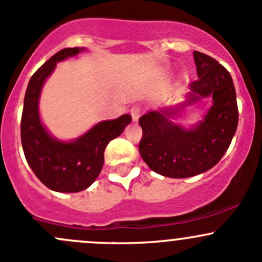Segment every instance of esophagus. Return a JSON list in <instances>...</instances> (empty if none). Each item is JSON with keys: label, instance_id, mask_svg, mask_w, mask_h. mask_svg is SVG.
<instances>
[{"label": "esophagus", "instance_id": "esophagus-1", "mask_svg": "<svg viewBox=\"0 0 262 262\" xmlns=\"http://www.w3.org/2000/svg\"><path fill=\"white\" fill-rule=\"evenodd\" d=\"M140 114H142V109L139 105H133L130 108V115L133 118V122H138Z\"/></svg>", "mask_w": 262, "mask_h": 262}]
</instances>
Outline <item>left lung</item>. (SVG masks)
<instances>
[{
    "instance_id": "1",
    "label": "left lung",
    "mask_w": 262,
    "mask_h": 262,
    "mask_svg": "<svg viewBox=\"0 0 262 262\" xmlns=\"http://www.w3.org/2000/svg\"><path fill=\"white\" fill-rule=\"evenodd\" d=\"M193 57L198 79L189 84L186 101L139 118L140 156L150 169L164 177L188 178L211 169L224 157L237 129V101L230 73L208 55L194 51ZM210 96L211 108L192 128L170 120L184 106Z\"/></svg>"
}]
</instances>
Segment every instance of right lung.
<instances>
[{
	"label": "right lung",
	"mask_w": 262,
	"mask_h": 262,
	"mask_svg": "<svg viewBox=\"0 0 262 262\" xmlns=\"http://www.w3.org/2000/svg\"><path fill=\"white\" fill-rule=\"evenodd\" d=\"M84 50V48L62 49L41 66L30 79L22 110L21 142L27 163L48 188L61 193L80 192L92 186L103 168L105 147L132 122L129 114L103 120L71 142L54 138L42 125L38 99L43 82L57 62Z\"/></svg>",
	"instance_id": "right-lung-1"
}]
</instances>
